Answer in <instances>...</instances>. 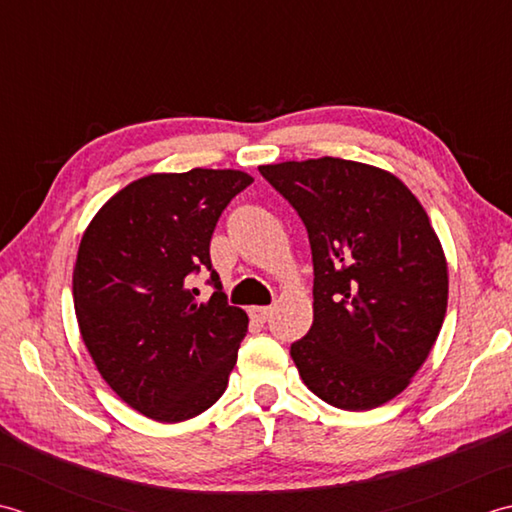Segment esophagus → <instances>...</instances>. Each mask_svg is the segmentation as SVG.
I'll return each mask as SVG.
<instances>
[{"instance_id": "1", "label": "esophagus", "mask_w": 512, "mask_h": 512, "mask_svg": "<svg viewBox=\"0 0 512 512\" xmlns=\"http://www.w3.org/2000/svg\"><path fill=\"white\" fill-rule=\"evenodd\" d=\"M249 316H252V320H256V322H260V325H263V322L271 316V307H252V309H249Z\"/></svg>"}]
</instances>
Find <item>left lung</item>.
Returning <instances> with one entry per match:
<instances>
[{
  "instance_id": "obj_1",
  "label": "left lung",
  "mask_w": 512,
  "mask_h": 512,
  "mask_svg": "<svg viewBox=\"0 0 512 512\" xmlns=\"http://www.w3.org/2000/svg\"><path fill=\"white\" fill-rule=\"evenodd\" d=\"M296 207L314 260V325L291 344L302 382L344 411L409 387L440 336L448 265L417 196L369 163L320 156L260 165Z\"/></svg>"
}]
</instances>
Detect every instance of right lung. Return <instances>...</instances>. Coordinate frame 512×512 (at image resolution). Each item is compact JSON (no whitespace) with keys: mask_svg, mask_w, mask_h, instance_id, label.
Wrapping results in <instances>:
<instances>
[{"mask_svg":"<svg viewBox=\"0 0 512 512\" xmlns=\"http://www.w3.org/2000/svg\"><path fill=\"white\" fill-rule=\"evenodd\" d=\"M254 179L241 170L156 172L110 196L81 236L72 298L101 378L134 411L185 422L221 398L247 314L216 291L198 302L187 278L212 269L218 216Z\"/></svg>","mask_w":512,"mask_h":512,"instance_id":"add662e5","label":"right lung"}]
</instances>
